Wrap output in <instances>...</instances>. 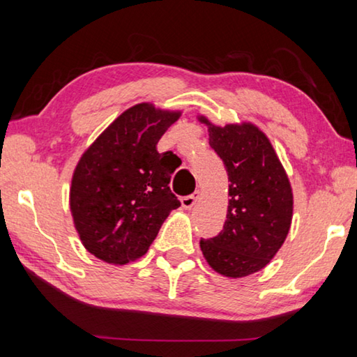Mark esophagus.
I'll return each mask as SVG.
<instances>
[{"instance_id":"esophagus-1","label":"esophagus","mask_w":357,"mask_h":357,"mask_svg":"<svg viewBox=\"0 0 357 357\" xmlns=\"http://www.w3.org/2000/svg\"><path fill=\"white\" fill-rule=\"evenodd\" d=\"M198 198H200V192H193L192 195H187V197H183L181 198V204H183V208L185 209H190L195 206V203L198 202Z\"/></svg>"}]
</instances>
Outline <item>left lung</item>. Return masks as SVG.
Listing matches in <instances>:
<instances>
[{
  "label": "left lung",
  "instance_id": "left-lung-1",
  "mask_svg": "<svg viewBox=\"0 0 357 357\" xmlns=\"http://www.w3.org/2000/svg\"><path fill=\"white\" fill-rule=\"evenodd\" d=\"M209 126V146L228 173L223 229L200 241L204 258L222 275L245 277L263 269L289 231L293 192L273 144L253 124Z\"/></svg>",
  "mask_w": 357,
  "mask_h": 357
}]
</instances>
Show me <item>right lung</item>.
<instances>
[{"label": "right lung", "mask_w": 357, "mask_h": 357, "mask_svg": "<svg viewBox=\"0 0 357 357\" xmlns=\"http://www.w3.org/2000/svg\"><path fill=\"white\" fill-rule=\"evenodd\" d=\"M179 118L151 104L126 110L82 155L70 187V211L94 257L126 264L148 252L162 223L181 206L170 190L172 151L157 142Z\"/></svg>", "instance_id": "obj_1"}]
</instances>
